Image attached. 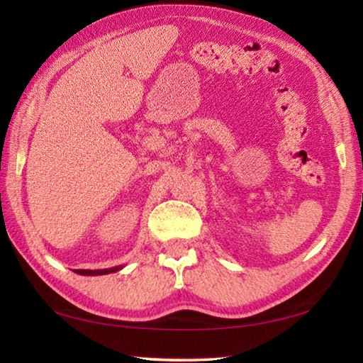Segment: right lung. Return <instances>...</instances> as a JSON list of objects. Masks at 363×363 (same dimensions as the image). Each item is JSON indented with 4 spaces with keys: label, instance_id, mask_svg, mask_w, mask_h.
Wrapping results in <instances>:
<instances>
[{
    "label": "right lung",
    "instance_id": "right-lung-1",
    "mask_svg": "<svg viewBox=\"0 0 363 363\" xmlns=\"http://www.w3.org/2000/svg\"><path fill=\"white\" fill-rule=\"evenodd\" d=\"M121 267L116 266V267H110V269H97V270H86V269H75V272L79 275H106L110 272H116V270H120Z\"/></svg>",
    "mask_w": 363,
    "mask_h": 363
}]
</instances>
